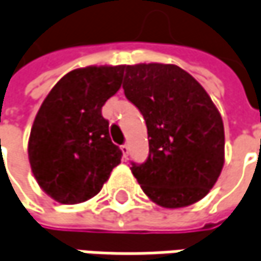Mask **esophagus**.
I'll use <instances>...</instances> for the list:
<instances>
[{"instance_id":"34e87169","label":"esophagus","mask_w":261,"mask_h":261,"mask_svg":"<svg viewBox=\"0 0 261 261\" xmlns=\"http://www.w3.org/2000/svg\"><path fill=\"white\" fill-rule=\"evenodd\" d=\"M120 150H122V152H123L124 157H127V154H129V150H130V148H129V145H127V144H123V145L120 147Z\"/></svg>"}]
</instances>
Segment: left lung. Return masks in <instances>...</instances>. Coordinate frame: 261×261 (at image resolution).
Listing matches in <instances>:
<instances>
[{
    "mask_svg": "<svg viewBox=\"0 0 261 261\" xmlns=\"http://www.w3.org/2000/svg\"><path fill=\"white\" fill-rule=\"evenodd\" d=\"M126 98L142 113L150 154L132 173L145 195L164 208L204 198L225 164L223 120L210 95L176 64L124 66Z\"/></svg>",
    "mask_w": 261,
    "mask_h": 261,
    "instance_id": "1",
    "label": "left lung"
}]
</instances>
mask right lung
Returning <instances> with one entry per match:
<instances>
[{"label": "right lung", "instance_id": "right-lung-1", "mask_svg": "<svg viewBox=\"0 0 261 261\" xmlns=\"http://www.w3.org/2000/svg\"><path fill=\"white\" fill-rule=\"evenodd\" d=\"M124 66H88L64 74L33 120L28 154L42 191L61 204L101 191L122 151L111 142L101 109L122 85Z\"/></svg>", "mask_w": 261, "mask_h": 261}]
</instances>
